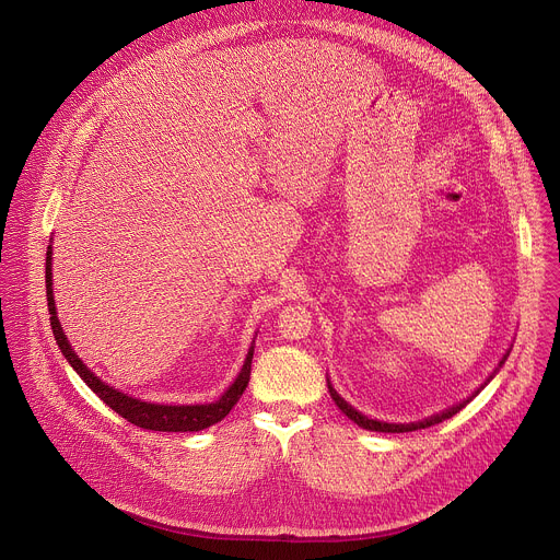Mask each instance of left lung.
Listing matches in <instances>:
<instances>
[{
	"label": "left lung",
	"instance_id": "obj_1",
	"mask_svg": "<svg viewBox=\"0 0 560 560\" xmlns=\"http://www.w3.org/2000/svg\"><path fill=\"white\" fill-rule=\"evenodd\" d=\"M508 359V354L503 357V361ZM503 361H501V365H503ZM330 387V394H332V398H335V404L339 406V410L348 417V419H352L359 428H365V430H374V432H415V430H425V428H430V425H436V423H441V421H445V419H450V417H454L458 410H463L467 404H469V398L467 401H463V404H458V406H454V408H450V410H445V412H441V415H434V417H430V419H425V421H419V423H381V421H374V419H368V417H363L361 412H357L352 406H348L343 398L332 389V385H328Z\"/></svg>",
	"mask_w": 560,
	"mask_h": 560
}]
</instances>
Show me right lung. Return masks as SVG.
<instances>
[{"mask_svg": "<svg viewBox=\"0 0 560 560\" xmlns=\"http://www.w3.org/2000/svg\"><path fill=\"white\" fill-rule=\"evenodd\" d=\"M50 246L46 253V299H48V312H50V328L55 335V341L61 350V354L66 357V361L74 368V372L84 378V383L102 398V401L113 408L119 417H124L126 421H130L137 428L143 430H154V432H199L206 430L214 423H219L234 406L238 398H242L244 389L248 387L250 381V368H253V352L255 348H250L246 363L238 372L236 381L225 389V394L219 398L217 404H208V406H156V404H145L139 401V398L126 396L124 392L113 389L110 385H106L102 378H97L84 363L79 359L70 343L66 341V335L59 326V318L55 312V299H52V272H50Z\"/></svg>", "mask_w": 560, "mask_h": 560, "instance_id": "add662e5", "label": "right lung"}]
</instances>
